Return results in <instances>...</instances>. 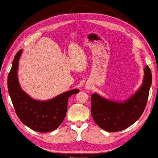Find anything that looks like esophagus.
<instances>
[{
  "label": "esophagus",
  "instance_id": "esophagus-1",
  "mask_svg": "<svg viewBox=\"0 0 158 158\" xmlns=\"http://www.w3.org/2000/svg\"><path fill=\"white\" fill-rule=\"evenodd\" d=\"M86 88L87 89H89V86H86Z\"/></svg>",
  "mask_w": 158,
  "mask_h": 158
}]
</instances>
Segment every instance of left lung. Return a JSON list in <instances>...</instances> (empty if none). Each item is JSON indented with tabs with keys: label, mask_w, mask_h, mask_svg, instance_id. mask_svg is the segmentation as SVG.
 <instances>
[{
	"label": "left lung",
	"mask_w": 158,
	"mask_h": 158,
	"mask_svg": "<svg viewBox=\"0 0 158 158\" xmlns=\"http://www.w3.org/2000/svg\"><path fill=\"white\" fill-rule=\"evenodd\" d=\"M144 77L139 89L124 102H114L97 94L91 95V115L101 129L110 132L122 131L135 123L143 112L152 84L148 66L143 69Z\"/></svg>",
	"instance_id": "left-lung-1"
}]
</instances>
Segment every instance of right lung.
I'll use <instances>...</instances> for the list:
<instances>
[{"instance_id": "right-lung-1", "label": "right lung", "mask_w": 158, "mask_h": 158, "mask_svg": "<svg viewBox=\"0 0 158 158\" xmlns=\"http://www.w3.org/2000/svg\"><path fill=\"white\" fill-rule=\"evenodd\" d=\"M22 50L17 52L7 76V89L15 110L20 121L29 128L38 132H48L58 127L65 117L67 101L79 89L62 93L46 101L31 98L22 91L17 79L18 62Z\"/></svg>"}]
</instances>
